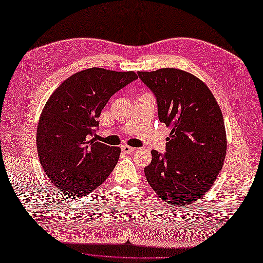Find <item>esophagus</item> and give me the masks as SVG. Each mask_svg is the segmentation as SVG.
<instances>
[{"label": "esophagus", "instance_id": "1", "mask_svg": "<svg viewBox=\"0 0 263 263\" xmlns=\"http://www.w3.org/2000/svg\"><path fill=\"white\" fill-rule=\"evenodd\" d=\"M135 149H136L135 147L129 146V145H123L122 146V152L125 153V154H130V153H133L135 151Z\"/></svg>", "mask_w": 263, "mask_h": 263}]
</instances>
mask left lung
Returning <instances> with one entry per match:
<instances>
[{"label":"left lung","mask_w":263,"mask_h":263,"mask_svg":"<svg viewBox=\"0 0 263 263\" xmlns=\"http://www.w3.org/2000/svg\"><path fill=\"white\" fill-rule=\"evenodd\" d=\"M154 93L158 118L171 128L166 153L152 149L145 178L156 195L171 205L202 198L217 179L227 153L221 110L208 85L178 68L138 71Z\"/></svg>","instance_id":"8db88e82"}]
</instances>
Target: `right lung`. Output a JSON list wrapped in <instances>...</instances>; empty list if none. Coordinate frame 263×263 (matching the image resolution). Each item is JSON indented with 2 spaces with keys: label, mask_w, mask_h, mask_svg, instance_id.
<instances>
[{
  "label": "right lung",
  "mask_w": 263,
  "mask_h": 263,
  "mask_svg": "<svg viewBox=\"0 0 263 263\" xmlns=\"http://www.w3.org/2000/svg\"><path fill=\"white\" fill-rule=\"evenodd\" d=\"M137 78L135 71L93 67L73 73L49 97L37 125V153L61 194L89 195L115 169L121 148L92 137L110 97Z\"/></svg>",
  "instance_id": "add662e5"
}]
</instances>
